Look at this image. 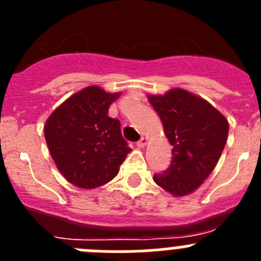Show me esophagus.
<instances>
[{"instance_id": "1", "label": "esophagus", "mask_w": 261, "mask_h": 261, "mask_svg": "<svg viewBox=\"0 0 261 261\" xmlns=\"http://www.w3.org/2000/svg\"><path fill=\"white\" fill-rule=\"evenodd\" d=\"M146 142H147L146 138L142 137V138H140L137 142H136V145H137L138 147H145V146H146Z\"/></svg>"}]
</instances>
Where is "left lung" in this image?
<instances>
[{
	"instance_id": "left-lung-1",
	"label": "left lung",
	"mask_w": 261,
	"mask_h": 261,
	"mask_svg": "<svg viewBox=\"0 0 261 261\" xmlns=\"http://www.w3.org/2000/svg\"><path fill=\"white\" fill-rule=\"evenodd\" d=\"M172 145L167 170L154 174V181L175 196L193 192L211 175L225 147L229 123L220 111L186 90L149 96Z\"/></svg>"
}]
</instances>
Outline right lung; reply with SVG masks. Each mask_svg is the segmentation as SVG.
Returning <instances> with one entry per match:
<instances>
[{
    "label": "right lung",
    "mask_w": 261,
    "mask_h": 261,
    "mask_svg": "<svg viewBox=\"0 0 261 261\" xmlns=\"http://www.w3.org/2000/svg\"><path fill=\"white\" fill-rule=\"evenodd\" d=\"M120 94L89 86L53 111L44 126L49 153L59 171L74 186L91 190L112 180L132 149L120 121L108 116Z\"/></svg>",
    "instance_id": "add662e5"
}]
</instances>
